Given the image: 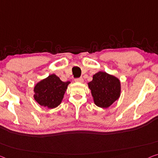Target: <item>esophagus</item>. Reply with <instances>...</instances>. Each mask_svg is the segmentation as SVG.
Wrapping results in <instances>:
<instances>
[{
    "label": "esophagus",
    "mask_w": 158,
    "mask_h": 158,
    "mask_svg": "<svg viewBox=\"0 0 158 158\" xmlns=\"http://www.w3.org/2000/svg\"><path fill=\"white\" fill-rule=\"evenodd\" d=\"M75 82H79V83H82V82L84 81V79L82 77H80V78H77V79H74Z\"/></svg>",
    "instance_id": "1"
}]
</instances>
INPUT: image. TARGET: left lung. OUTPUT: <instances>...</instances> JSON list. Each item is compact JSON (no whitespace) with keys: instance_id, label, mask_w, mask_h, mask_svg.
Returning <instances> with one entry per match:
<instances>
[{"instance_id":"obj_1","label":"left lung","mask_w":158,"mask_h":158,"mask_svg":"<svg viewBox=\"0 0 158 158\" xmlns=\"http://www.w3.org/2000/svg\"><path fill=\"white\" fill-rule=\"evenodd\" d=\"M94 102L97 106L106 109L120 98L121 81L118 78L105 72L94 74L92 81L88 83Z\"/></svg>"}]
</instances>
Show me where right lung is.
Wrapping results in <instances>:
<instances>
[{"label": "right lung", "instance_id": "add662e5", "mask_svg": "<svg viewBox=\"0 0 158 158\" xmlns=\"http://www.w3.org/2000/svg\"><path fill=\"white\" fill-rule=\"evenodd\" d=\"M70 81H62L55 74L37 82L34 86V99L39 105L55 109L62 103Z\"/></svg>", "mask_w": 158, "mask_h": 158}]
</instances>
